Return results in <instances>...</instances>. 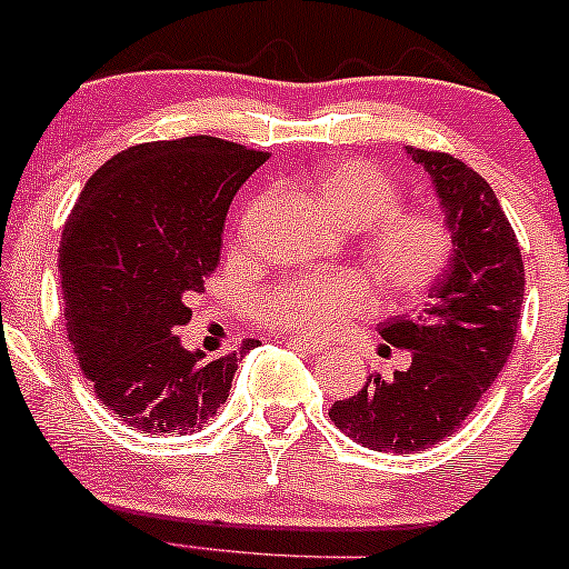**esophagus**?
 I'll return each mask as SVG.
<instances>
[{"instance_id": "esophagus-1", "label": "esophagus", "mask_w": 569, "mask_h": 569, "mask_svg": "<svg viewBox=\"0 0 569 569\" xmlns=\"http://www.w3.org/2000/svg\"><path fill=\"white\" fill-rule=\"evenodd\" d=\"M284 342L290 345V348L303 350V353H326L328 350L326 342H318V339H309V337H284Z\"/></svg>"}]
</instances>
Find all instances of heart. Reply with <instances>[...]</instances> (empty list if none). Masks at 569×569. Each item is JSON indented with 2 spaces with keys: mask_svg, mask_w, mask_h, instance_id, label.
Here are the masks:
<instances>
[{
  "mask_svg": "<svg viewBox=\"0 0 569 569\" xmlns=\"http://www.w3.org/2000/svg\"><path fill=\"white\" fill-rule=\"evenodd\" d=\"M320 202L339 224L365 227V257L380 290L416 298L452 266L455 238L432 210L400 208V186L367 161H333L315 180ZM370 279L356 271H320L284 279L257 301V318L298 333H333L372 309Z\"/></svg>",
  "mask_w": 569,
  "mask_h": 569,
  "instance_id": "1",
  "label": "heart"
}]
</instances>
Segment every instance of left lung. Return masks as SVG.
<instances>
[{
    "label": "left lung",
    "instance_id": "left-lung-1",
    "mask_svg": "<svg viewBox=\"0 0 569 569\" xmlns=\"http://www.w3.org/2000/svg\"><path fill=\"white\" fill-rule=\"evenodd\" d=\"M430 174L455 238L452 266L413 318L378 328L411 367L328 408L333 425L375 452H425L458 432L512 353L523 303V257L488 180L438 150L406 148Z\"/></svg>",
    "mask_w": 569,
    "mask_h": 569
}]
</instances>
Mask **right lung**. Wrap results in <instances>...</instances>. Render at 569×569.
I'll return each mask as SVG.
<instances>
[{
  "label": "right lung",
  "instance_id": "add662e5",
  "mask_svg": "<svg viewBox=\"0 0 569 569\" xmlns=\"http://www.w3.org/2000/svg\"><path fill=\"white\" fill-rule=\"evenodd\" d=\"M268 153L216 137L144 142L109 158L70 210L60 243L68 339L84 378L133 430L202 427L227 402L241 348L186 350L191 296L219 266L232 197Z\"/></svg>",
  "mask_w": 569,
  "mask_h": 569
}]
</instances>
